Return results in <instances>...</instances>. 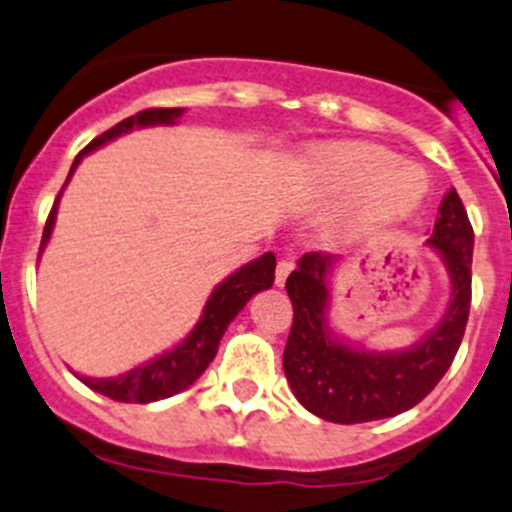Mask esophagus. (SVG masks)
I'll return each mask as SVG.
<instances>
[{
	"label": "esophagus",
	"instance_id": "1",
	"mask_svg": "<svg viewBox=\"0 0 512 512\" xmlns=\"http://www.w3.org/2000/svg\"><path fill=\"white\" fill-rule=\"evenodd\" d=\"M293 271V261L291 258H281V261L276 263V286H283L288 278V273Z\"/></svg>",
	"mask_w": 512,
	"mask_h": 512
}]
</instances>
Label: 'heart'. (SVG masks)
I'll use <instances>...</instances> for the list:
<instances>
[{"label":"heart","mask_w":512,"mask_h":512,"mask_svg":"<svg viewBox=\"0 0 512 512\" xmlns=\"http://www.w3.org/2000/svg\"><path fill=\"white\" fill-rule=\"evenodd\" d=\"M318 171L338 194L368 191L378 214H396L421 199L423 171L373 144H338L321 151Z\"/></svg>","instance_id":"heart-1"}]
</instances>
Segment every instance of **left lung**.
Here are the masks:
<instances>
[{
	"label": "left lung",
	"mask_w": 512,
	"mask_h": 512,
	"mask_svg": "<svg viewBox=\"0 0 512 512\" xmlns=\"http://www.w3.org/2000/svg\"><path fill=\"white\" fill-rule=\"evenodd\" d=\"M430 246L448 266L453 293L440 326L408 351H358L331 338L326 328L328 254H303L286 278L293 326L283 351V371L293 396L313 416L346 426L398 416L421 403L445 376L463 341L473 278V226L455 189L440 204Z\"/></svg>",
	"instance_id": "obj_1"
}]
</instances>
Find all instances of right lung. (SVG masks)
<instances>
[{"mask_svg": "<svg viewBox=\"0 0 512 512\" xmlns=\"http://www.w3.org/2000/svg\"><path fill=\"white\" fill-rule=\"evenodd\" d=\"M181 114H184V109H144L139 111V114L129 116V119L119 121V124L111 126L109 131L96 136L91 144H86L84 149L79 151L69 176L74 174V169H77V164L82 161V156L89 154V151H94L96 146L126 134V131H131L134 126L174 124ZM59 196H62V191H59ZM59 196L47 216V226H44L39 254H42L44 244H47L49 234H52L54 229ZM273 271H276V256L273 254H263L261 258H256V261L246 263V266L239 268L234 276H229L224 283L216 286V291L211 293L209 303H206L201 321L196 323L194 331H191L189 336L184 338V343H179L174 351L161 353V356L151 358V361L144 363V366L134 368V371L129 373H121V376L116 378H82V381L91 388V391L121 403H151V401H161V398L174 396V393H181L184 388H189L191 383L206 371V368H209L211 361H214L226 326L234 321V316L246 306V301H249L254 293L273 286V278H276L273 276Z\"/></svg>", "mask_w": 512, "mask_h": 512, "instance_id": "1", "label": "right lung"}]
</instances>
